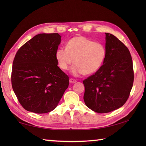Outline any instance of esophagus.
I'll return each mask as SVG.
<instances>
[{
  "label": "esophagus",
  "mask_w": 146,
  "mask_h": 146,
  "mask_svg": "<svg viewBox=\"0 0 146 146\" xmlns=\"http://www.w3.org/2000/svg\"><path fill=\"white\" fill-rule=\"evenodd\" d=\"M70 82L71 83H75L76 82V80H75V79H73V78H70Z\"/></svg>",
  "instance_id": "esophagus-1"
}]
</instances>
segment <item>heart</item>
I'll use <instances>...</instances> for the list:
<instances>
[{
	"mask_svg": "<svg viewBox=\"0 0 146 146\" xmlns=\"http://www.w3.org/2000/svg\"><path fill=\"white\" fill-rule=\"evenodd\" d=\"M105 46L83 36H77L68 41L66 48H59L56 52V59L59 67L67 70L71 64L74 75H91L97 71L106 58ZM74 60H73V59Z\"/></svg>",
	"mask_w": 146,
	"mask_h": 146,
	"instance_id": "1",
	"label": "heart"
}]
</instances>
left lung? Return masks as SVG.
Listing matches in <instances>:
<instances>
[{
    "mask_svg": "<svg viewBox=\"0 0 146 146\" xmlns=\"http://www.w3.org/2000/svg\"><path fill=\"white\" fill-rule=\"evenodd\" d=\"M106 35L107 54L102 67L83 81L86 106L97 113H108L123 106L129 97L134 75L132 56L123 43Z\"/></svg>",
    "mask_w": 146,
    "mask_h": 146,
    "instance_id": "left-lung-1",
    "label": "left lung"
}]
</instances>
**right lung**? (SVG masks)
Instances as JSON below:
<instances>
[{"label": "right lung", "instance_id": "add662e5", "mask_svg": "<svg viewBox=\"0 0 146 146\" xmlns=\"http://www.w3.org/2000/svg\"><path fill=\"white\" fill-rule=\"evenodd\" d=\"M58 33L39 34L15 54L11 82L24 109L46 113L57 107L69 85V77L58 66L56 52L61 42Z\"/></svg>", "mask_w": 146, "mask_h": 146}]
</instances>
